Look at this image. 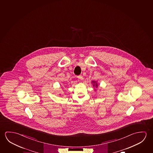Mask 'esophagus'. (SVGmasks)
Segmentation results:
<instances>
[{
	"mask_svg": "<svg viewBox=\"0 0 153 153\" xmlns=\"http://www.w3.org/2000/svg\"><path fill=\"white\" fill-rule=\"evenodd\" d=\"M77 78L80 80H83V77L81 75H79Z\"/></svg>",
	"mask_w": 153,
	"mask_h": 153,
	"instance_id": "obj_1",
	"label": "esophagus"
}]
</instances>
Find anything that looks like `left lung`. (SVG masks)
<instances>
[{"mask_svg":"<svg viewBox=\"0 0 153 153\" xmlns=\"http://www.w3.org/2000/svg\"><path fill=\"white\" fill-rule=\"evenodd\" d=\"M96 87H97V84H96Z\"/></svg>","mask_w":153,"mask_h":153,"instance_id":"1","label":"left lung"}]
</instances>
